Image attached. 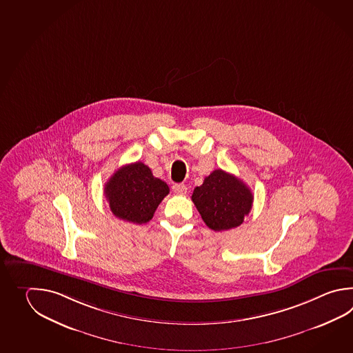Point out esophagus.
Returning a JSON list of instances; mask_svg holds the SVG:
<instances>
[{"label":"esophagus","instance_id":"34e87169","mask_svg":"<svg viewBox=\"0 0 353 353\" xmlns=\"http://www.w3.org/2000/svg\"><path fill=\"white\" fill-rule=\"evenodd\" d=\"M173 192L177 194H186L188 188L183 183H174L172 186Z\"/></svg>","mask_w":353,"mask_h":353}]
</instances>
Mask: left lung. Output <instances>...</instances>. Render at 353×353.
<instances>
[{"label": "left lung", "instance_id": "1", "mask_svg": "<svg viewBox=\"0 0 353 353\" xmlns=\"http://www.w3.org/2000/svg\"><path fill=\"white\" fill-rule=\"evenodd\" d=\"M250 188L231 173L215 170L192 194L196 209L211 230H230L238 228L252 210Z\"/></svg>", "mask_w": 353, "mask_h": 353}]
</instances>
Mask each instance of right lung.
<instances>
[{
  "label": "right lung",
  "mask_w": 353,
  "mask_h": 353,
  "mask_svg": "<svg viewBox=\"0 0 353 353\" xmlns=\"http://www.w3.org/2000/svg\"><path fill=\"white\" fill-rule=\"evenodd\" d=\"M168 192L165 181L154 177L150 167L142 162L121 167L104 188L113 215L139 225L151 220Z\"/></svg>",
  "instance_id": "1"
}]
</instances>
